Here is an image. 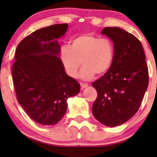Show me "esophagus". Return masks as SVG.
Returning <instances> with one entry per match:
<instances>
[{
  "label": "esophagus",
  "instance_id": "34e87169",
  "mask_svg": "<svg viewBox=\"0 0 157 157\" xmlns=\"http://www.w3.org/2000/svg\"><path fill=\"white\" fill-rule=\"evenodd\" d=\"M80 87H81V89H84L88 87V85L85 83H80Z\"/></svg>",
  "mask_w": 157,
  "mask_h": 157
}]
</instances>
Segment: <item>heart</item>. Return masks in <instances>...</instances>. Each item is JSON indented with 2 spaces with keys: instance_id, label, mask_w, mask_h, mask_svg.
<instances>
[{
  "instance_id": "obj_1",
  "label": "heart",
  "mask_w": 157,
  "mask_h": 157,
  "mask_svg": "<svg viewBox=\"0 0 157 157\" xmlns=\"http://www.w3.org/2000/svg\"><path fill=\"white\" fill-rule=\"evenodd\" d=\"M114 57V46L109 38H100L93 34H84L71 40L70 46H63L60 58L66 73L72 78L77 76L81 62L83 68L80 77L93 78L95 74L105 75L111 68Z\"/></svg>"
}]
</instances>
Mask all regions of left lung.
<instances>
[{
	"label": "left lung",
	"mask_w": 157,
	"mask_h": 157,
	"mask_svg": "<svg viewBox=\"0 0 157 157\" xmlns=\"http://www.w3.org/2000/svg\"><path fill=\"white\" fill-rule=\"evenodd\" d=\"M101 33L113 42L114 57L109 71L91 84L97 92L92 112L102 124L113 127L137 112L148 86V68L134 35L119 27H105Z\"/></svg>",
	"instance_id": "obj_1"
}]
</instances>
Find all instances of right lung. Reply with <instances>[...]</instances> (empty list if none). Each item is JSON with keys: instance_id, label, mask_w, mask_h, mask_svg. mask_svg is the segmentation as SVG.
Here are the masks:
<instances>
[{"instance_id": "1", "label": "right lung", "mask_w": 157, "mask_h": 157, "mask_svg": "<svg viewBox=\"0 0 157 157\" xmlns=\"http://www.w3.org/2000/svg\"><path fill=\"white\" fill-rule=\"evenodd\" d=\"M67 29V23H61L37 30L23 39L15 51L12 73L17 102L32 120L44 125L60 122L68 98L80 90L58 57L57 40Z\"/></svg>"}]
</instances>
